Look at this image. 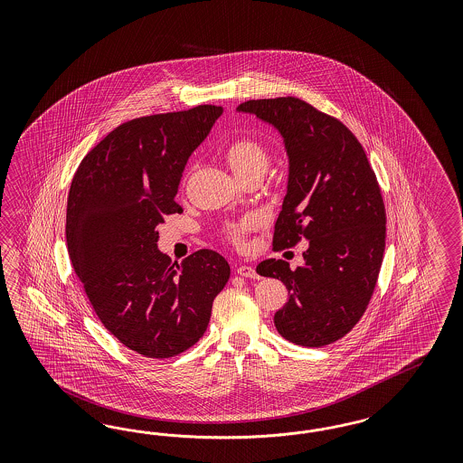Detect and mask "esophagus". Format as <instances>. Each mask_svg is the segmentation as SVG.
<instances>
[{"mask_svg": "<svg viewBox=\"0 0 463 463\" xmlns=\"http://www.w3.org/2000/svg\"><path fill=\"white\" fill-rule=\"evenodd\" d=\"M236 271H238L239 277H246V279H254V280H256V279H260V275L256 273V269H254V268L252 267H248V265H241V267H238V269H236Z\"/></svg>", "mask_w": 463, "mask_h": 463, "instance_id": "obj_1", "label": "esophagus"}]
</instances>
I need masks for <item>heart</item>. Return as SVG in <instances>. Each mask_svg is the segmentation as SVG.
Returning <instances> with one entry per match:
<instances>
[{
	"label": "heart",
	"instance_id": "obj_1",
	"mask_svg": "<svg viewBox=\"0 0 463 463\" xmlns=\"http://www.w3.org/2000/svg\"><path fill=\"white\" fill-rule=\"evenodd\" d=\"M224 157L227 165L238 175L239 178L251 171L256 166H261L267 163V153L260 142L251 137H238L231 140L224 147ZM251 221L241 219L238 222L227 225L225 236L232 242H239L242 234L250 229Z\"/></svg>",
	"mask_w": 463,
	"mask_h": 463
}]
</instances>
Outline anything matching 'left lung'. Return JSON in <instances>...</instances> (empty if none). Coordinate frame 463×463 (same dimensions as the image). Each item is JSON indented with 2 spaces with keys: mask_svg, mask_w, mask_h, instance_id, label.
Instances as JSON below:
<instances>
[{
  "mask_svg": "<svg viewBox=\"0 0 463 463\" xmlns=\"http://www.w3.org/2000/svg\"><path fill=\"white\" fill-rule=\"evenodd\" d=\"M238 110L279 128L288 155L273 251L308 241L304 267L271 258L256 268L290 294L277 331L300 346L331 345L362 319L379 279L387 219L377 176L350 128L304 99H250Z\"/></svg>",
  "mask_w": 463,
  "mask_h": 463,
  "instance_id": "obj_1",
  "label": "left lung"
}]
</instances>
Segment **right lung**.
<instances>
[{
  "mask_svg": "<svg viewBox=\"0 0 463 463\" xmlns=\"http://www.w3.org/2000/svg\"><path fill=\"white\" fill-rule=\"evenodd\" d=\"M222 107L128 120L84 156L68 195L71 263L101 324L128 350L171 358L192 348L211 321L231 268L198 250L182 265L157 250V224L175 202L188 157Z\"/></svg>",
  "mask_w": 463,
  "mask_h": 463,
  "instance_id": "obj_1",
  "label": "right lung"
}]
</instances>
